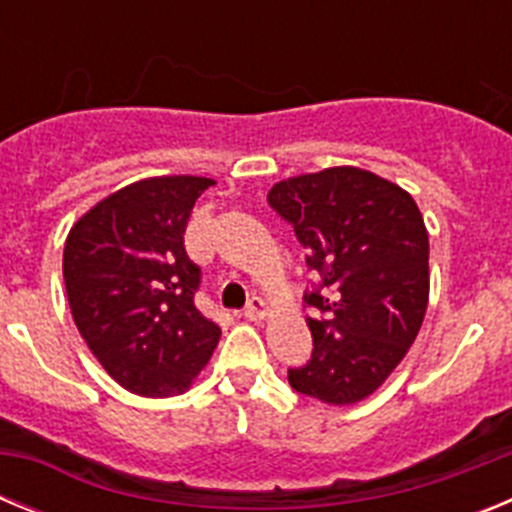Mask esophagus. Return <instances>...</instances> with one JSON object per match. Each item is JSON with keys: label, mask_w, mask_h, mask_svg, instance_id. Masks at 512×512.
<instances>
[{"label": "esophagus", "mask_w": 512, "mask_h": 512, "mask_svg": "<svg viewBox=\"0 0 512 512\" xmlns=\"http://www.w3.org/2000/svg\"><path fill=\"white\" fill-rule=\"evenodd\" d=\"M243 315H246L248 320H264L266 315H269V307H266V302L261 300V297H251L248 305L243 307Z\"/></svg>", "instance_id": "1"}]
</instances>
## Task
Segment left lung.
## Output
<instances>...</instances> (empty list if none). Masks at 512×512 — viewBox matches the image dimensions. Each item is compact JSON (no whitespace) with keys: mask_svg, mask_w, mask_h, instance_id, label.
I'll use <instances>...</instances> for the list:
<instances>
[{"mask_svg":"<svg viewBox=\"0 0 512 512\" xmlns=\"http://www.w3.org/2000/svg\"><path fill=\"white\" fill-rule=\"evenodd\" d=\"M269 205L295 228L320 284L305 292L312 356L292 390L354 405L413 346L428 307V230L408 192L372 171L333 166L274 184Z\"/></svg>","mask_w":512,"mask_h":512,"instance_id":"left-lung-1","label":"left lung"}]
</instances>
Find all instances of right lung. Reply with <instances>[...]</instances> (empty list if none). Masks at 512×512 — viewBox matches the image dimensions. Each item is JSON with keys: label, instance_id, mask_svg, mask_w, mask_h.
Masks as SVG:
<instances>
[{"label": "right lung", "instance_id": "obj_1", "mask_svg": "<svg viewBox=\"0 0 512 512\" xmlns=\"http://www.w3.org/2000/svg\"><path fill=\"white\" fill-rule=\"evenodd\" d=\"M205 176H151L104 197L69 230L63 282L81 338L133 395L184 392L220 328L194 307L202 271L184 251Z\"/></svg>", "mask_w": 512, "mask_h": 512}]
</instances>
